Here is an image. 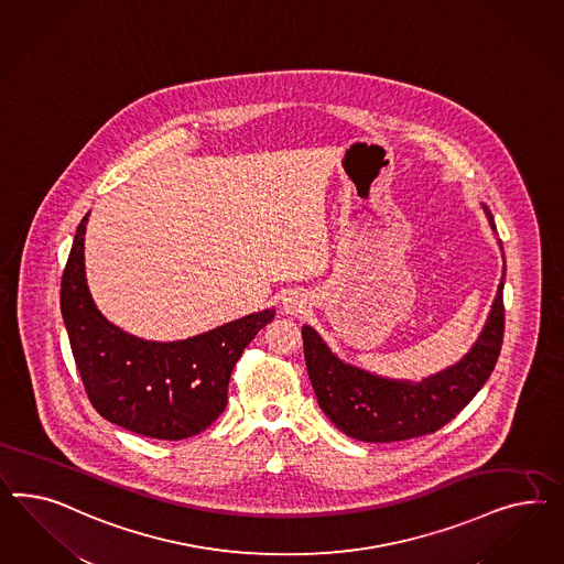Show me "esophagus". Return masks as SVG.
I'll return each instance as SVG.
<instances>
[{
    "label": "esophagus",
    "instance_id": "esophagus-1",
    "mask_svg": "<svg viewBox=\"0 0 564 564\" xmlns=\"http://www.w3.org/2000/svg\"><path fill=\"white\" fill-rule=\"evenodd\" d=\"M306 307V297H304L302 293H297V291H291V293H288V295L283 297V302H281L283 314H293V316L302 314Z\"/></svg>",
    "mask_w": 564,
    "mask_h": 564
}]
</instances>
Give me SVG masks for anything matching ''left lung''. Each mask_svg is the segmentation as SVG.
I'll return each instance as SVG.
<instances>
[{"instance_id": "8db88e82", "label": "left lung", "mask_w": 564, "mask_h": 564, "mask_svg": "<svg viewBox=\"0 0 564 564\" xmlns=\"http://www.w3.org/2000/svg\"><path fill=\"white\" fill-rule=\"evenodd\" d=\"M488 219L496 229L490 213ZM502 288L505 283L498 285L490 318L474 349L457 366L420 384L384 380L347 366L330 354L314 328L302 326L307 376L321 410L347 436L364 443L408 441L441 430L495 370L505 335Z\"/></svg>"}]
</instances>
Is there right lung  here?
I'll return each instance as SVG.
<instances>
[{
  "instance_id": "1",
  "label": "right lung",
  "mask_w": 564,
  "mask_h": 564,
  "mask_svg": "<svg viewBox=\"0 0 564 564\" xmlns=\"http://www.w3.org/2000/svg\"><path fill=\"white\" fill-rule=\"evenodd\" d=\"M88 215L76 229L62 274V314L88 401L111 424L149 438L200 434L227 408L229 378L246 345L274 310L243 316L186 341L137 339L95 306L85 276Z\"/></svg>"
}]
</instances>
